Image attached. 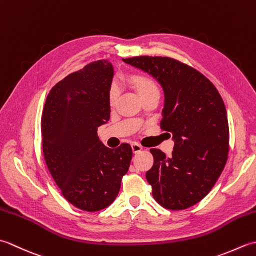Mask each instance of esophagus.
<instances>
[{
    "label": "esophagus",
    "mask_w": 256,
    "mask_h": 256,
    "mask_svg": "<svg viewBox=\"0 0 256 256\" xmlns=\"http://www.w3.org/2000/svg\"><path fill=\"white\" fill-rule=\"evenodd\" d=\"M143 150V146L140 145L138 143H133L132 144V150L133 153H138V152H140Z\"/></svg>",
    "instance_id": "esophagus-1"
}]
</instances>
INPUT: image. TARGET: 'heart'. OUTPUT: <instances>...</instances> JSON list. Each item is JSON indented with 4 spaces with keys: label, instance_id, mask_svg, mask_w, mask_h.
Returning a JSON list of instances; mask_svg holds the SVG:
<instances>
[{
    "label": "heart",
    "instance_id": "heart-1",
    "mask_svg": "<svg viewBox=\"0 0 256 256\" xmlns=\"http://www.w3.org/2000/svg\"><path fill=\"white\" fill-rule=\"evenodd\" d=\"M133 84L136 86L138 90L140 96H145L152 94H160V88L157 84L153 79L148 77H144V76H135L133 78ZM120 96V86L116 81H113L110 84V88H108V104L111 106H114L116 104L118 99Z\"/></svg>",
    "mask_w": 256,
    "mask_h": 256
}]
</instances>
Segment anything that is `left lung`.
Masks as SVG:
<instances>
[{
  "instance_id": "8db88e82",
  "label": "left lung",
  "mask_w": 256,
  "mask_h": 256,
  "mask_svg": "<svg viewBox=\"0 0 256 256\" xmlns=\"http://www.w3.org/2000/svg\"><path fill=\"white\" fill-rule=\"evenodd\" d=\"M124 62L158 80L165 94L160 128L170 132V157L152 148L153 167L146 172L152 194L170 210L187 209L202 200L218 180L229 153L224 102L211 81L177 59L138 56Z\"/></svg>"
}]
</instances>
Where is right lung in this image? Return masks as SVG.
Instances as JSON below:
<instances>
[{
	"mask_svg": "<svg viewBox=\"0 0 256 256\" xmlns=\"http://www.w3.org/2000/svg\"><path fill=\"white\" fill-rule=\"evenodd\" d=\"M112 77L108 59L86 64L52 86L42 114L48 170L64 197L84 211L113 202L133 156L130 144L108 148L98 138V128L110 118Z\"/></svg>",
	"mask_w": 256,
	"mask_h": 256,
	"instance_id": "obj_1",
	"label": "right lung"
}]
</instances>
